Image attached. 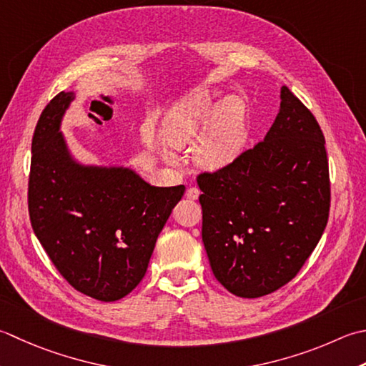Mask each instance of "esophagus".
<instances>
[{"label": "esophagus", "mask_w": 366, "mask_h": 366, "mask_svg": "<svg viewBox=\"0 0 366 366\" xmlns=\"http://www.w3.org/2000/svg\"><path fill=\"white\" fill-rule=\"evenodd\" d=\"M185 195H187L189 199H198L199 197V190L197 187H190L187 192H185Z\"/></svg>", "instance_id": "esophagus-1"}]
</instances>
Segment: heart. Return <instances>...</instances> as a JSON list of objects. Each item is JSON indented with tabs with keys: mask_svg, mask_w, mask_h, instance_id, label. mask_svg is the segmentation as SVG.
Wrapping results in <instances>:
<instances>
[{
	"mask_svg": "<svg viewBox=\"0 0 366 366\" xmlns=\"http://www.w3.org/2000/svg\"><path fill=\"white\" fill-rule=\"evenodd\" d=\"M167 144L159 154L164 162L177 163L175 149L192 147L193 159L203 169L219 171L239 159L249 141V116L244 98L230 95L219 103L207 87L192 89L174 98L160 120Z\"/></svg>",
	"mask_w": 366,
	"mask_h": 366,
	"instance_id": "b5f03b06",
	"label": "heart"
}]
</instances>
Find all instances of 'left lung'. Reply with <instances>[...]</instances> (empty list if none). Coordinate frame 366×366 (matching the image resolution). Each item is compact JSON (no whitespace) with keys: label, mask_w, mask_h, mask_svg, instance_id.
Segmentation results:
<instances>
[{"label":"left lung","mask_w":366,"mask_h":366,"mask_svg":"<svg viewBox=\"0 0 366 366\" xmlns=\"http://www.w3.org/2000/svg\"><path fill=\"white\" fill-rule=\"evenodd\" d=\"M198 185L214 276L236 297L268 295L297 276L327 227L324 133L282 85L279 112L263 141L230 167L199 174Z\"/></svg>","instance_id":"obj_1"}]
</instances>
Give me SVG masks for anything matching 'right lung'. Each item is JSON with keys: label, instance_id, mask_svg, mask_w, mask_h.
<instances>
[{"label": "right lung", "instance_id": "add662e5", "mask_svg": "<svg viewBox=\"0 0 366 366\" xmlns=\"http://www.w3.org/2000/svg\"><path fill=\"white\" fill-rule=\"evenodd\" d=\"M76 92H60L36 125L28 211L36 238L60 274L99 302L141 282L184 185L155 187L124 164L79 162L61 133Z\"/></svg>", "mask_w": 366, "mask_h": 366}]
</instances>
